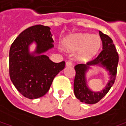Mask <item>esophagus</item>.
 <instances>
[{"mask_svg": "<svg viewBox=\"0 0 126 126\" xmlns=\"http://www.w3.org/2000/svg\"><path fill=\"white\" fill-rule=\"evenodd\" d=\"M66 65H67V66H72V65H73V62L71 61H67V62H66Z\"/></svg>", "mask_w": 126, "mask_h": 126, "instance_id": "esophagus-1", "label": "esophagus"}]
</instances>
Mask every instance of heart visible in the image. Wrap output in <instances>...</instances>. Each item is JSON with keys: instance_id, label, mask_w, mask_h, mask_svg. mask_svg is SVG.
<instances>
[{"instance_id": "b5f03b06", "label": "heart", "mask_w": 126, "mask_h": 126, "mask_svg": "<svg viewBox=\"0 0 126 126\" xmlns=\"http://www.w3.org/2000/svg\"><path fill=\"white\" fill-rule=\"evenodd\" d=\"M64 44L68 50H81V57L86 58L97 53L101 45V39L98 35L79 34L65 40Z\"/></svg>"}]
</instances>
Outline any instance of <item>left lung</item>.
<instances>
[{"label": "left lung", "mask_w": 126, "mask_h": 126, "mask_svg": "<svg viewBox=\"0 0 126 126\" xmlns=\"http://www.w3.org/2000/svg\"><path fill=\"white\" fill-rule=\"evenodd\" d=\"M100 38L102 42V50L97 58L86 64H78L74 67L76 71L74 84V94L76 97L81 102L86 104H95L105 97L113 85L118 69V54L115 49L112 39L102 32H99ZM101 64L108 70L110 74V79L108 85L99 93H93L86 86L85 72L89 65Z\"/></svg>", "instance_id": "1"}]
</instances>
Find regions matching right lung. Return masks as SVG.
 <instances>
[{
  "mask_svg": "<svg viewBox=\"0 0 126 126\" xmlns=\"http://www.w3.org/2000/svg\"><path fill=\"white\" fill-rule=\"evenodd\" d=\"M49 27L35 25L23 31L12 43L9 52V75L18 91L28 99L44 96L55 76L65 67V61L54 63L45 55H32L29 45H37L35 53L40 54L54 47Z\"/></svg>",
  "mask_w": 126,
  "mask_h": 126,
  "instance_id": "right-lung-1",
  "label": "right lung"
}]
</instances>
